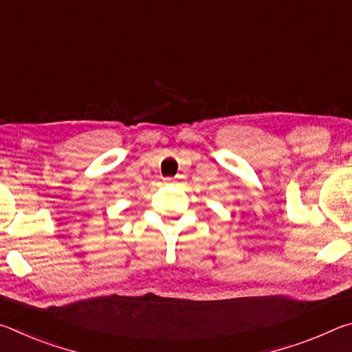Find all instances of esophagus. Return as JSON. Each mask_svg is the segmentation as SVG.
Masks as SVG:
<instances>
[{
    "label": "esophagus",
    "mask_w": 352,
    "mask_h": 352,
    "mask_svg": "<svg viewBox=\"0 0 352 352\" xmlns=\"http://www.w3.org/2000/svg\"><path fill=\"white\" fill-rule=\"evenodd\" d=\"M164 183H166V184H174V183H177V182H175V178L166 177V178H164Z\"/></svg>",
    "instance_id": "1"
}]
</instances>
